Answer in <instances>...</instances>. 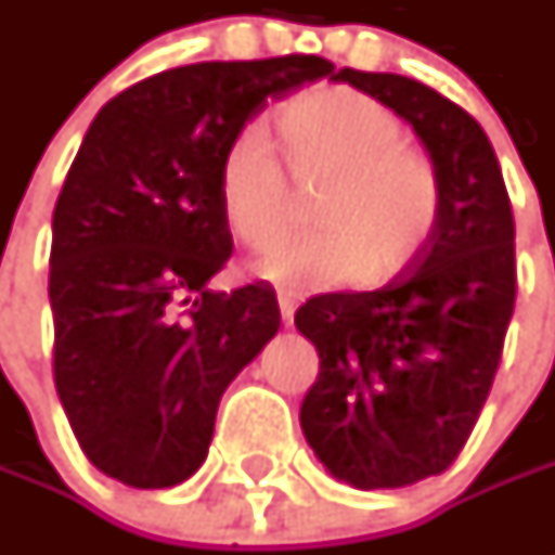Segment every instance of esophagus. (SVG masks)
Wrapping results in <instances>:
<instances>
[{
	"mask_svg": "<svg viewBox=\"0 0 555 555\" xmlns=\"http://www.w3.org/2000/svg\"><path fill=\"white\" fill-rule=\"evenodd\" d=\"M278 306H281V321L289 327V324H293V314H296V299H293L289 293H281V296H278Z\"/></svg>",
	"mask_w": 555,
	"mask_h": 555,
	"instance_id": "1",
	"label": "esophagus"
}]
</instances>
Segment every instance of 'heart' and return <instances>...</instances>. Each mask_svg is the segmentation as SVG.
Listing matches in <instances>:
<instances>
[{
	"label": "heart",
	"mask_w": 555,
	"mask_h": 555,
	"mask_svg": "<svg viewBox=\"0 0 555 555\" xmlns=\"http://www.w3.org/2000/svg\"><path fill=\"white\" fill-rule=\"evenodd\" d=\"M293 182L318 184L314 231L268 253L259 274L287 289L379 284L411 266L441 212L436 163L404 144L386 104L349 86L293 98L278 114ZM219 209L234 241L268 249L287 228L289 188L259 126H246L219 163Z\"/></svg>",
	"instance_id": "obj_1"
}]
</instances>
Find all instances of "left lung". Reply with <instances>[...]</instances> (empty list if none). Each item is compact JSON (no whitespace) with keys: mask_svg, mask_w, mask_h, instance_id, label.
Instances as JSON below:
<instances>
[{"mask_svg":"<svg viewBox=\"0 0 555 555\" xmlns=\"http://www.w3.org/2000/svg\"><path fill=\"white\" fill-rule=\"evenodd\" d=\"M333 79L411 122L441 212L392 284L299 306L296 331L321 358L299 423L333 479L404 488L457 460L491 392L516 306V222L498 154L463 107L398 74L343 67Z\"/></svg>","mask_w":555,"mask_h":555,"instance_id":"1","label":"left lung"}]
</instances>
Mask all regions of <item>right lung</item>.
I'll return each instance as SVG.
<instances>
[{
  "instance_id": "right-lung-1",
  "label": "right lung",
  "mask_w": 555,
  "mask_h": 555,
  "mask_svg": "<svg viewBox=\"0 0 555 555\" xmlns=\"http://www.w3.org/2000/svg\"><path fill=\"white\" fill-rule=\"evenodd\" d=\"M318 54L147 76L92 119L52 216L54 389L82 454L129 488L206 460L228 383L281 327L268 284L209 278L231 256L224 147L271 98L331 76Z\"/></svg>"
}]
</instances>
